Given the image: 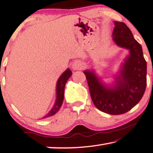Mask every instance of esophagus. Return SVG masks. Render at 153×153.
Instances as JSON below:
<instances>
[{
	"instance_id": "obj_1",
	"label": "esophagus",
	"mask_w": 153,
	"mask_h": 153,
	"mask_svg": "<svg viewBox=\"0 0 153 153\" xmlns=\"http://www.w3.org/2000/svg\"><path fill=\"white\" fill-rule=\"evenodd\" d=\"M83 68V63H82L81 62L79 61H74V63H72V68L74 70H81Z\"/></svg>"
}]
</instances>
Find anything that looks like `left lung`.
<instances>
[{"instance_id":"left-lung-1","label":"left lung","mask_w":153,"mask_h":153,"mask_svg":"<svg viewBox=\"0 0 153 153\" xmlns=\"http://www.w3.org/2000/svg\"><path fill=\"white\" fill-rule=\"evenodd\" d=\"M112 40L117 45L129 50L112 85H106L94 70L84 71L90 96L99 110L110 114H121L139 102L146 86L147 64L141 45L122 22L114 21Z\"/></svg>"}]
</instances>
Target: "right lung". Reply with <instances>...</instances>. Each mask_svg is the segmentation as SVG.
Instances as JSON below:
<instances>
[{
    "instance_id": "right-lung-1",
    "label": "right lung",
    "mask_w": 153,
    "mask_h": 153,
    "mask_svg": "<svg viewBox=\"0 0 153 153\" xmlns=\"http://www.w3.org/2000/svg\"><path fill=\"white\" fill-rule=\"evenodd\" d=\"M72 72L69 68L62 74L60 77H59L58 81H57L56 83V101L54 104L52 109L48 113L44 116L42 119L47 118V117H50L51 116L55 114L57 112L59 111L60 108L61 107L62 103H63V99H64V89H65V86L66 84V82L69 79V78L71 76Z\"/></svg>"
}]
</instances>
